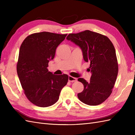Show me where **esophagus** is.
Returning <instances> with one entry per match:
<instances>
[{
    "instance_id": "1",
    "label": "esophagus",
    "mask_w": 135,
    "mask_h": 135,
    "mask_svg": "<svg viewBox=\"0 0 135 135\" xmlns=\"http://www.w3.org/2000/svg\"><path fill=\"white\" fill-rule=\"evenodd\" d=\"M68 81H69L70 82H75L77 81V79L76 78H74V77H73L71 76H69V77H68Z\"/></svg>"
}]
</instances>
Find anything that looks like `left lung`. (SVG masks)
Instances as JSON below:
<instances>
[{
	"label": "left lung",
	"instance_id": "left-lung-1",
	"mask_svg": "<svg viewBox=\"0 0 135 135\" xmlns=\"http://www.w3.org/2000/svg\"><path fill=\"white\" fill-rule=\"evenodd\" d=\"M67 39L81 49L84 60L90 62L89 82L78 78L84 89L78 94L82 102L97 105L104 102L112 93L118 72L115 50L107 36L89 30L70 33Z\"/></svg>",
	"mask_w": 135,
	"mask_h": 135
}]
</instances>
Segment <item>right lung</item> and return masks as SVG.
Here are the masks:
<instances>
[{
  "label": "right lung",
  "mask_w": 135,
  "mask_h": 135,
  "mask_svg": "<svg viewBox=\"0 0 135 135\" xmlns=\"http://www.w3.org/2000/svg\"><path fill=\"white\" fill-rule=\"evenodd\" d=\"M66 36L48 32L35 33L28 36L20 47L17 74L27 99L38 107L56 103L67 84V74L56 75L47 69L49 62L54 59L57 46Z\"/></svg>",
  "instance_id": "obj_1"
}]
</instances>
